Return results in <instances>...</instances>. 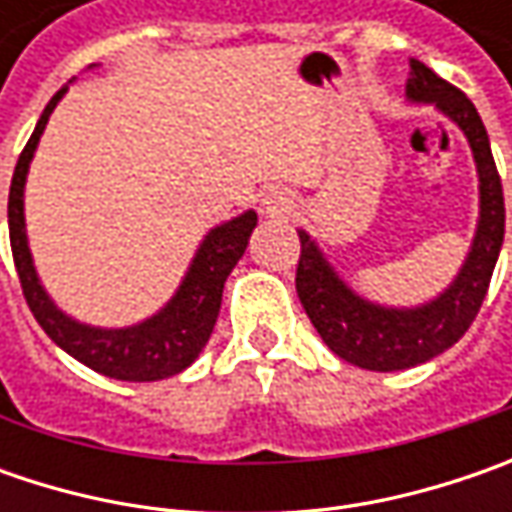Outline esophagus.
<instances>
[{
    "label": "esophagus",
    "instance_id": "34e87169",
    "mask_svg": "<svg viewBox=\"0 0 512 512\" xmlns=\"http://www.w3.org/2000/svg\"><path fill=\"white\" fill-rule=\"evenodd\" d=\"M290 199H287L285 193H279V190H273V193H267L265 199H262V213L267 216H285L290 213Z\"/></svg>",
    "mask_w": 512,
    "mask_h": 512
}]
</instances>
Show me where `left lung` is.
<instances>
[{
  "mask_svg": "<svg viewBox=\"0 0 512 512\" xmlns=\"http://www.w3.org/2000/svg\"><path fill=\"white\" fill-rule=\"evenodd\" d=\"M410 105H433L462 130L479 176V219L453 282L422 305H382L362 296L330 265L319 242L299 227L302 256L296 293L322 342L344 362L364 370H407L430 362L462 339L484 302L504 242V193L490 139L473 102L419 59H410L404 85Z\"/></svg>",
  "mask_w": 512,
  "mask_h": 512,
  "instance_id": "obj_1",
  "label": "left lung"
}]
</instances>
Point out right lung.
Here are the masks:
<instances>
[{"label": "right lung", "instance_id": "right-lung-1", "mask_svg": "<svg viewBox=\"0 0 512 512\" xmlns=\"http://www.w3.org/2000/svg\"><path fill=\"white\" fill-rule=\"evenodd\" d=\"M65 93H68V85L56 90L48 108L42 110L10 182V250H13L16 273L22 282V293L42 330L68 356L90 370L119 379V382H159V379L176 376L199 359L202 347L210 339L219 319L227 276L245 256L250 233L259 222V216L256 210H245L222 225L210 227L205 239L196 247L176 293L148 319L125 327H99L79 322L76 316H70L56 305L48 287L42 285L39 270L33 265L28 225H25V185H28L30 162L36 156L42 133L48 128L50 113L56 110Z\"/></svg>", "mask_w": 512, "mask_h": 512}]
</instances>
